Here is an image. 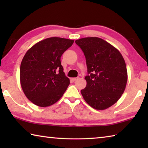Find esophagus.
<instances>
[{
	"label": "esophagus",
	"mask_w": 148,
	"mask_h": 148,
	"mask_svg": "<svg viewBox=\"0 0 148 148\" xmlns=\"http://www.w3.org/2000/svg\"><path fill=\"white\" fill-rule=\"evenodd\" d=\"M77 78H78V77H72V78H71V80L72 82H75L76 79H77Z\"/></svg>",
	"instance_id": "esophagus-1"
}]
</instances>
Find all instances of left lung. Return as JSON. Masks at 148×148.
Listing matches in <instances>:
<instances>
[{"label":"left lung","instance_id":"8db88e82","mask_svg":"<svg viewBox=\"0 0 148 148\" xmlns=\"http://www.w3.org/2000/svg\"><path fill=\"white\" fill-rule=\"evenodd\" d=\"M86 57L88 75L81 93L90 106L99 110L108 108L120 99L127 82L126 64L119 51L98 37L75 41Z\"/></svg>","mask_w":148,"mask_h":148}]
</instances>
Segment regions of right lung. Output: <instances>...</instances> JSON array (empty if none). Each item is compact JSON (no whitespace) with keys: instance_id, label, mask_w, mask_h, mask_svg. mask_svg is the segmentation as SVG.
<instances>
[{"instance_id":"obj_1","label":"right lung","mask_w":148,"mask_h":148,"mask_svg":"<svg viewBox=\"0 0 148 148\" xmlns=\"http://www.w3.org/2000/svg\"><path fill=\"white\" fill-rule=\"evenodd\" d=\"M73 40L51 37L38 42L26 52L20 66V83L27 98L40 107L53 104L70 84L61 57Z\"/></svg>"}]
</instances>
